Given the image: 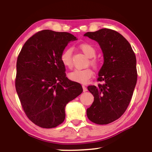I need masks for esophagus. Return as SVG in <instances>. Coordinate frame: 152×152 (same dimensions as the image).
<instances>
[{
  "instance_id": "obj_1",
  "label": "esophagus",
  "mask_w": 152,
  "mask_h": 152,
  "mask_svg": "<svg viewBox=\"0 0 152 152\" xmlns=\"http://www.w3.org/2000/svg\"><path fill=\"white\" fill-rule=\"evenodd\" d=\"M82 88H83V91H84V92H86V91H87V88L84 86V85H82Z\"/></svg>"
}]
</instances>
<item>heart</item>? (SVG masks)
I'll use <instances>...</instances> for the list:
<instances>
[{"mask_svg":"<svg viewBox=\"0 0 152 152\" xmlns=\"http://www.w3.org/2000/svg\"><path fill=\"white\" fill-rule=\"evenodd\" d=\"M79 48L85 55L88 58H91L90 59L91 65L95 68L97 67L98 61L96 59L93 58L96 55V50L95 48L90 43H83L79 45ZM60 61L66 68H71L72 66V50L70 48L64 50L60 55ZM93 76V71L89 68L85 69H75L68 75V78L72 82L81 83V84H86Z\"/></svg>","mask_w":152,"mask_h":152,"instance_id":"heart-1","label":"heart"}]
</instances>
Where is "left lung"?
<instances>
[{"label": "left lung", "mask_w": 152, "mask_h": 152, "mask_svg": "<svg viewBox=\"0 0 152 152\" xmlns=\"http://www.w3.org/2000/svg\"><path fill=\"white\" fill-rule=\"evenodd\" d=\"M84 36L99 43L104 57L97 78L104 84L88 86L94 101L86 115L95 124H107L121 117L129 104L137 82L136 55L127 40L115 30L103 28Z\"/></svg>", "instance_id": "left-lung-1"}]
</instances>
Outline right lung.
<instances>
[{
  "label": "right lung",
  "mask_w": 152,
  "mask_h": 152,
  "mask_svg": "<svg viewBox=\"0 0 152 152\" xmlns=\"http://www.w3.org/2000/svg\"><path fill=\"white\" fill-rule=\"evenodd\" d=\"M68 32H38L25 43L16 62L15 86L28 118L42 128L64 121L67 104L82 93L80 84L66 77L60 55L70 41Z\"/></svg>",
  "instance_id": "obj_1"
}]
</instances>
